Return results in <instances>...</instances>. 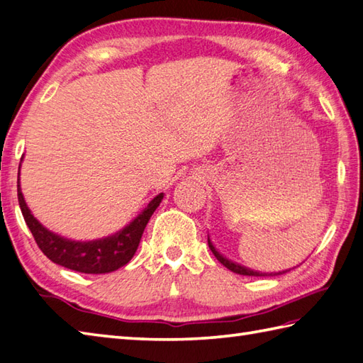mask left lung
Returning <instances> with one entry per match:
<instances>
[{"instance_id":"8db88e82","label":"left lung","mask_w":363,"mask_h":363,"mask_svg":"<svg viewBox=\"0 0 363 363\" xmlns=\"http://www.w3.org/2000/svg\"><path fill=\"white\" fill-rule=\"evenodd\" d=\"M208 246H210V250L213 252V255L218 258V262L219 263H223L227 269H230V271H233V272H236V274H241V276H254V277H266V276H280V274H285V272H288V271H280V272H260V271H254V269H249V268H244V266H241V264H236V263H233V262H230V260H227L225 257H223L220 255L216 249H214V246L211 244V241H210V238H208Z\"/></svg>"}]
</instances>
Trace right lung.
<instances>
[{
    "instance_id": "1",
    "label": "right lung",
    "mask_w": 363,
    "mask_h": 363,
    "mask_svg": "<svg viewBox=\"0 0 363 363\" xmlns=\"http://www.w3.org/2000/svg\"><path fill=\"white\" fill-rule=\"evenodd\" d=\"M17 194L25 223L42 252L53 263L72 271L84 272V274H105V272L116 271L127 264L136 252L147 223L162 201V194H158L147 205V208L119 233L103 240L79 242L51 233L33 216L25 203L23 194H21L20 182L17 184Z\"/></svg>"
}]
</instances>
